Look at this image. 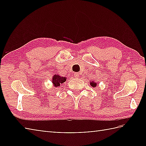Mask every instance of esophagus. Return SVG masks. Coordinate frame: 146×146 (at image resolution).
<instances>
[{
    "mask_svg": "<svg viewBox=\"0 0 146 146\" xmlns=\"http://www.w3.org/2000/svg\"><path fill=\"white\" fill-rule=\"evenodd\" d=\"M74 76H75V78H78V76H79V73H74Z\"/></svg>",
    "mask_w": 146,
    "mask_h": 146,
    "instance_id": "34e87169",
    "label": "esophagus"
}]
</instances>
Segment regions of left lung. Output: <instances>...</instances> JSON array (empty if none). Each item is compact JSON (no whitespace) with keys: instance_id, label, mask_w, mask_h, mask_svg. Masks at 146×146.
I'll list each match as a JSON object with an SVG mask.
<instances>
[{"instance_id":"obj_1","label":"left lung","mask_w":146,"mask_h":146,"mask_svg":"<svg viewBox=\"0 0 146 146\" xmlns=\"http://www.w3.org/2000/svg\"><path fill=\"white\" fill-rule=\"evenodd\" d=\"M90 84H91V86H92V87H93V88H95L96 86H97V83H95V82H94L93 81H92V82H90Z\"/></svg>"}]
</instances>
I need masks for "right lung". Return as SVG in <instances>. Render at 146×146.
Instances as JSON below:
<instances>
[{
	"mask_svg": "<svg viewBox=\"0 0 146 146\" xmlns=\"http://www.w3.org/2000/svg\"><path fill=\"white\" fill-rule=\"evenodd\" d=\"M66 80V77L60 76L58 75H55L53 76L52 82L53 84V85L55 86V87H58V86H60L62 84L65 82Z\"/></svg>",
	"mask_w": 146,
	"mask_h": 146,
	"instance_id": "1",
	"label": "right lung"
}]
</instances>
